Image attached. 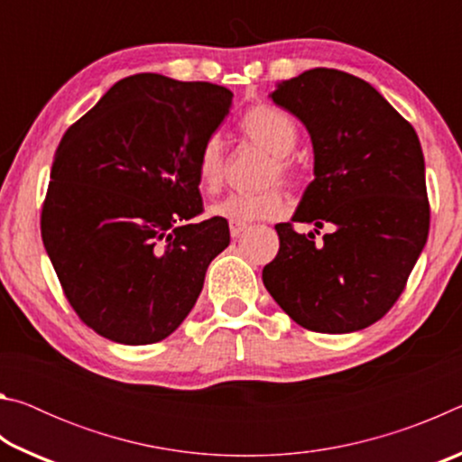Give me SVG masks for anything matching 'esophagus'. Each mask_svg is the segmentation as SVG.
Segmentation results:
<instances>
[{
    "label": "esophagus",
    "mask_w": 462,
    "mask_h": 462,
    "mask_svg": "<svg viewBox=\"0 0 462 462\" xmlns=\"http://www.w3.org/2000/svg\"><path fill=\"white\" fill-rule=\"evenodd\" d=\"M248 228V224H242V222H230V234L232 238H238L242 232Z\"/></svg>",
    "instance_id": "1"
}]
</instances>
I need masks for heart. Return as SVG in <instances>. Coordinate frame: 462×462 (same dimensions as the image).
I'll return each mask as SVG.
<instances>
[{
    "label": "heart",
    "mask_w": 462,
    "mask_h": 462,
    "mask_svg": "<svg viewBox=\"0 0 462 462\" xmlns=\"http://www.w3.org/2000/svg\"><path fill=\"white\" fill-rule=\"evenodd\" d=\"M238 128L242 136L250 143L261 146L263 151L273 154L267 169V183H275L277 179L287 181H300V165L291 159V154L300 140L295 120L283 109L269 104L250 106L240 116ZM195 171L203 191L217 193L224 185L226 175V156L222 138L209 134L203 140L195 159ZM289 208L287 191L281 185H273L261 193H234L212 206V216L224 217L228 222H254V220H275Z\"/></svg>",
    "instance_id": "b5f03b06"
}]
</instances>
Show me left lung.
I'll return each instance as SVG.
<instances>
[{
  "label": "left lung",
  "mask_w": 462,
  "mask_h": 462,
  "mask_svg": "<svg viewBox=\"0 0 462 462\" xmlns=\"http://www.w3.org/2000/svg\"><path fill=\"white\" fill-rule=\"evenodd\" d=\"M314 143L316 179L291 222L277 224L279 253L263 283L311 332L346 334L393 308L430 230L424 154L416 130L381 93L336 69L281 81L271 93ZM293 221L333 232L319 245Z\"/></svg>",
  "instance_id": "8db88e82"
}]
</instances>
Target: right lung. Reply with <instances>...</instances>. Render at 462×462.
Segmentation results:
<instances>
[{"mask_svg": "<svg viewBox=\"0 0 462 462\" xmlns=\"http://www.w3.org/2000/svg\"><path fill=\"white\" fill-rule=\"evenodd\" d=\"M230 104L220 85L138 73L62 136L41 234L67 301L104 338L130 346L167 338L230 245L224 217L198 220L195 171Z\"/></svg>", "mask_w": 462, "mask_h": 462, "instance_id": "add662e5", "label": "right lung"}]
</instances>
